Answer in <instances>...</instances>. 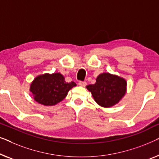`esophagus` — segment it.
Wrapping results in <instances>:
<instances>
[{
    "label": "esophagus",
    "instance_id": "obj_1",
    "mask_svg": "<svg viewBox=\"0 0 159 159\" xmlns=\"http://www.w3.org/2000/svg\"><path fill=\"white\" fill-rule=\"evenodd\" d=\"M79 85L80 86L85 87L86 86V81H79Z\"/></svg>",
    "mask_w": 159,
    "mask_h": 159
}]
</instances>
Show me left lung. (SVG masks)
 Wrapping results in <instances>:
<instances>
[{"mask_svg": "<svg viewBox=\"0 0 159 159\" xmlns=\"http://www.w3.org/2000/svg\"><path fill=\"white\" fill-rule=\"evenodd\" d=\"M126 80L110 73H102L97 77L94 84L86 89L92 94L95 102L103 107H110L117 104L126 93Z\"/></svg>", "mask_w": 159, "mask_h": 159, "instance_id": "8db88e82", "label": "left lung"}]
</instances>
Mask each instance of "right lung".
Here are the masks:
<instances>
[{"instance_id":"1","label":"right lung","mask_w":159,"mask_h":159,"mask_svg":"<svg viewBox=\"0 0 159 159\" xmlns=\"http://www.w3.org/2000/svg\"><path fill=\"white\" fill-rule=\"evenodd\" d=\"M75 86L76 84L73 81L67 83L59 73H45L35 78L31 84L30 91L37 102L52 106L64 99L69 90Z\"/></svg>"}]
</instances>
